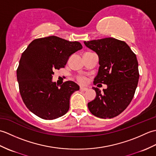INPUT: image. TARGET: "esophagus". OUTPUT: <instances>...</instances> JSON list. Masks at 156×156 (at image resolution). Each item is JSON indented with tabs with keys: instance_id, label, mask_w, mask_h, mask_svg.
Masks as SVG:
<instances>
[{
	"instance_id": "esophagus-1",
	"label": "esophagus",
	"mask_w": 156,
	"mask_h": 156,
	"mask_svg": "<svg viewBox=\"0 0 156 156\" xmlns=\"http://www.w3.org/2000/svg\"><path fill=\"white\" fill-rule=\"evenodd\" d=\"M80 90L82 91H87L88 90V88L84 87H80Z\"/></svg>"
}]
</instances>
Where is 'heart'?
I'll list each match as a JSON object with an SVG mask.
<instances>
[{"instance_id": "1", "label": "heart", "mask_w": 156, "mask_h": 156, "mask_svg": "<svg viewBox=\"0 0 156 156\" xmlns=\"http://www.w3.org/2000/svg\"><path fill=\"white\" fill-rule=\"evenodd\" d=\"M77 80L79 82H80V83L84 84V83H86V82L87 80V78L84 76H78L77 77Z\"/></svg>"}]
</instances>
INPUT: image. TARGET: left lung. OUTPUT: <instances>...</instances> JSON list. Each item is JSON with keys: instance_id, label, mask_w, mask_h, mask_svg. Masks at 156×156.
Wrapping results in <instances>:
<instances>
[{"instance_id": "1", "label": "left lung", "mask_w": 156, "mask_h": 156, "mask_svg": "<svg viewBox=\"0 0 156 156\" xmlns=\"http://www.w3.org/2000/svg\"><path fill=\"white\" fill-rule=\"evenodd\" d=\"M87 48L97 53L99 69L94 84H104L107 88L101 92L93 87L96 98L88 102L92 115L111 119L121 114L130 104L136 90L140 74L136 55L125 41L107 37L84 41Z\"/></svg>"}]
</instances>
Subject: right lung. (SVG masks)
<instances>
[{
	"mask_svg": "<svg viewBox=\"0 0 156 156\" xmlns=\"http://www.w3.org/2000/svg\"><path fill=\"white\" fill-rule=\"evenodd\" d=\"M80 42L56 36L36 39L23 51L16 69L19 92L26 107L45 120L62 117L69 110L71 95L80 89L72 81L58 87L52 82L55 69L64 68Z\"/></svg>",
	"mask_w": 156,
	"mask_h": 156,
	"instance_id": "add662e5",
	"label": "right lung"
}]
</instances>
